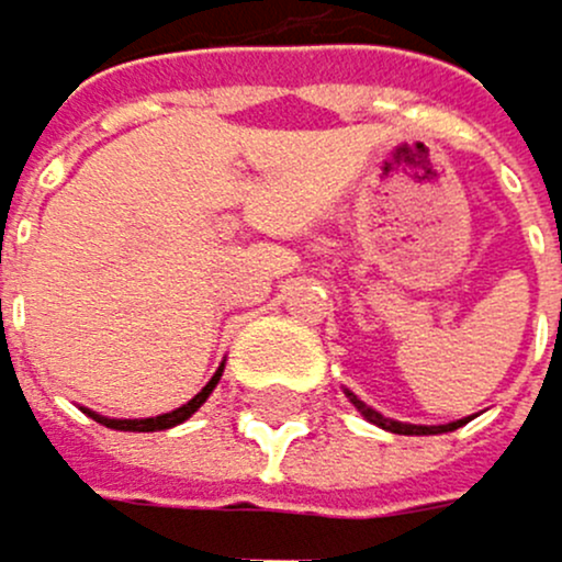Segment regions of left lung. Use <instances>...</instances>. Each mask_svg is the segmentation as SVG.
Segmentation results:
<instances>
[{"label": "left lung", "instance_id": "8db88e82", "mask_svg": "<svg viewBox=\"0 0 562 562\" xmlns=\"http://www.w3.org/2000/svg\"><path fill=\"white\" fill-rule=\"evenodd\" d=\"M346 395H349V402H352V405H357V413H360L363 419H370V423H374V427H381V430L405 434V437H409V434H416V437H423V434H448V430H458L461 423H465V419H458V423H448V427H416V423H398V419L381 416L378 409H370V405H363V402H360L357 395H352V392H346Z\"/></svg>", "mask_w": 562, "mask_h": 562}]
</instances>
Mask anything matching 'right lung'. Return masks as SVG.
I'll list each match as a JSON object with an SVG mask.
<instances>
[{
	"instance_id": "add662e5",
	"label": "right lung",
	"mask_w": 562,
	"mask_h": 562,
	"mask_svg": "<svg viewBox=\"0 0 562 562\" xmlns=\"http://www.w3.org/2000/svg\"><path fill=\"white\" fill-rule=\"evenodd\" d=\"M220 378H223V367L216 370V374L210 378V384L202 387V392L192 398V402H184L181 409H175V413H164V416H149V419H108V416H97V413H90L97 423H104V427H111V430H128V434H153V430H170V427H178V423H184L192 413H199V405L213 395V387L220 384Z\"/></svg>"
}]
</instances>
